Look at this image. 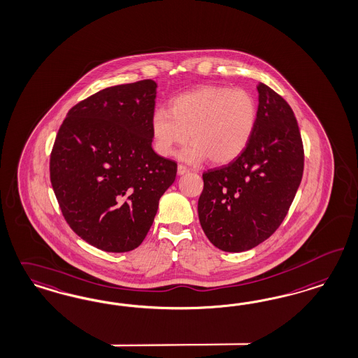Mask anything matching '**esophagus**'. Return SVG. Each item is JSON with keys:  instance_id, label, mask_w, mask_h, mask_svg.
<instances>
[{"instance_id": "esophagus-1", "label": "esophagus", "mask_w": 358, "mask_h": 358, "mask_svg": "<svg viewBox=\"0 0 358 358\" xmlns=\"http://www.w3.org/2000/svg\"><path fill=\"white\" fill-rule=\"evenodd\" d=\"M186 172H189V169L186 168L185 165H178V168H177V173H178L180 176L185 174Z\"/></svg>"}]
</instances>
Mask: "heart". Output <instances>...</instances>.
<instances>
[{
    "label": "heart",
    "instance_id": "obj_1",
    "mask_svg": "<svg viewBox=\"0 0 358 358\" xmlns=\"http://www.w3.org/2000/svg\"><path fill=\"white\" fill-rule=\"evenodd\" d=\"M258 106L245 90L203 86L172 99L169 112L157 110L150 129L157 153L169 157L186 141H193L180 157L199 162L209 157L224 165L239 157L255 131Z\"/></svg>",
    "mask_w": 358,
    "mask_h": 358
}]
</instances>
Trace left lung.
Returning <instances> with one entry per match:
<instances>
[{
  "mask_svg": "<svg viewBox=\"0 0 358 358\" xmlns=\"http://www.w3.org/2000/svg\"><path fill=\"white\" fill-rule=\"evenodd\" d=\"M258 117L243 153L202 174L198 217L210 242L242 252L270 238L283 222L301 182L304 149L289 104L260 83Z\"/></svg>",
  "mask_w": 358,
  "mask_h": 358,
  "instance_id": "left-lung-1",
  "label": "left lung"
}]
</instances>
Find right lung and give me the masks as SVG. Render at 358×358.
Wrapping results in <instances>:
<instances>
[{"label":"right lung","mask_w":358,"mask_h":358,"mask_svg":"<svg viewBox=\"0 0 358 358\" xmlns=\"http://www.w3.org/2000/svg\"><path fill=\"white\" fill-rule=\"evenodd\" d=\"M157 85L108 87L74 106L50 157L63 217L87 243L107 252L140 246L176 180L177 164L152 148Z\"/></svg>","instance_id":"add662e5"}]
</instances>
